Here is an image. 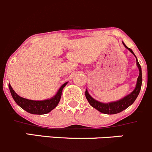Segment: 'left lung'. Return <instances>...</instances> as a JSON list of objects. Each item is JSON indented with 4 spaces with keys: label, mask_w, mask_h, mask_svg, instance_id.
<instances>
[{
    "label": "left lung",
    "mask_w": 152,
    "mask_h": 152,
    "mask_svg": "<svg viewBox=\"0 0 152 152\" xmlns=\"http://www.w3.org/2000/svg\"><path fill=\"white\" fill-rule=\"evenodd\" d=\"M124 45L125 46L126 48L128 49L130 52H131L132 54L134 55V52L132 51L131 48H128L125 44L124 43ZM136 62H137V67L139 69V76L137 78V84H136V87L134 88V90L130 94L127 95L126 96L123 98L122 99H120L118 101H116V102H110V103H102V102H98L96 99H94L93 98H92L90 96V95L88 93L87 90H86L85 91V96L86 99H87L88 102L90 103V104L93 107H94L95 109H96L97 110H99V112H101L102 113H104V114L107 115H113V114H117V113H121L123 110H126L127 107H129L130 105L134 103V102L135 101V99H137V97L138 96L139 93L140 91V89H141V85H142V70H141V67H140V64H139L138 61H137V57H136Z\"/></svg>",
    "instance_id": "left-lung-1"
}]
</instances>
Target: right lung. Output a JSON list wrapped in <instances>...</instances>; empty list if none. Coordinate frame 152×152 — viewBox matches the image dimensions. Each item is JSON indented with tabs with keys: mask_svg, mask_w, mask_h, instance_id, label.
<instances>
[{
	"mask_svg": "<svg viewBox=\"0 0 152 152\" xmlns=\"http://www.w3.org/2000/svg\"><path fill=\"white\" fill-rule=\"evenodd\" d=\"M67 84V82H65V84L61 86L56 94L51 99L42 101H33L24 99V98L18 96L15 93L10 84H9V87H10V93L12 94V98L17 103V104L19 105L21 108L31 113V114L44 115L48 113L49 112L53 110L58 105L59 101H60L61 96H62V90Z\"/></svg>",
	"mask_w": 152,
	"mask_h": 152,
	"instance_id": "add662e5",
	"label": "right lung"
}]
</instances>
